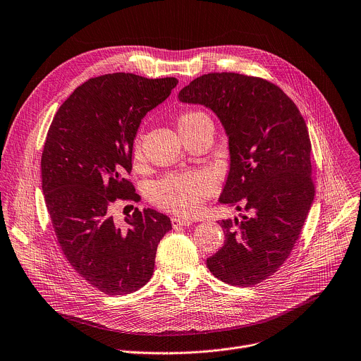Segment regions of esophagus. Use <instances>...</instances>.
I'll return each mask as SVG.
<instances>
[{
  "label": "esophagus",
  "instance_id": "1",
  "mask_svg": "<svg viewBox=\"0 0 361 361\" xmlns=\"http://www.w3.org/2000/svg\"><path fill=\"white\" fill-rule=\"evenodd\" d=\"M191 219L190 218H187V216H173L171 218V225L174 226V228H177V226H188V225H191Z\"/></svg>",
  "mask_w": 361,
  "mask_h": 361
}]
</instances>
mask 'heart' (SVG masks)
Listing matches in <instances>:
<instances>
[{"mask_svg":"<svg viewBox=\"0 0 361 361\" xmlns=\"http://www.w3.org/2000/svg\"><path fill=\"white\" fill-rule=\"evenodd\" d=\"M211 123V118L201 110L183 111L177 125L180 135L195 130L201 125ZM132 160L139 164L143 161V133L137 132L132 143ZM216 190V181L211 173L205 170H187L169 173L147 190V198L157 207L170 212L191 215L195 214L202 202Z\"/></svg>","mask_w":361,"mask_h":361,"instance_id":"1","label":"heart"}]
</instances>
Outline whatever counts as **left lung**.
<instances>
[{
	"instance_id": "obj_1",
	"label": "left lung",
	"mask_w": 361,
	"mask_h": 361,
	"mask_svg": "<svg viewBox=\"0 0 361 361\" xmlns=\"http://www.w3.org/2000/svg\"><path fill=\"white\" fill-rule=\"evenodd\" d=\"M178 97L219 117L231 154L219 201L244 211L219 222L225 241L207 267L233 286L261 283L290 255L314 197L305 118L275 83L233 72L195 78Z\"/></svg>"
}]
</instances>
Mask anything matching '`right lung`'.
<instances>
[{"label": "right lung", "instance_id": "obj_1", "mask_svg": "<svg viewBox=\"0 0 361 361\" xmlns=\"http://www.w3.org/2000/svg\"><path fill=\"white\" fill-rule=\"evenodd\" d=\"M176 78L135 73L90 78L61 104L41 159L42 191L58 244L72 268L106 295H126L153 275L167 215L135 208L118 226L117 201L139 202L129 178L132 143L142 118L166 100Z\"/></svg>", "mask_w": 361, "mask_h": 361}]
</instances>
